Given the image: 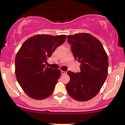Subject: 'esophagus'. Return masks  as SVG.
<instances>
[{
	"instance_id": "esophagus-1",
	"label": "esophagus",
	"mask_w": 125,
	"mask_h": 125,
	"mask_svg": "<svg viewBox=\"0 0 125 125\" xmlns=\"http://www.w3.org/2000/svg\"><path fill=\"white\" fill-rule=\"evenodd\" d=\"M61 74H66V71H61Z\"/></svg>"
}]
</instances>
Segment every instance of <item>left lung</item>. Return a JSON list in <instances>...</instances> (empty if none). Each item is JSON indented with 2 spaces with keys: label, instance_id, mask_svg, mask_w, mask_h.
<instances>
[{
  "label": "left lung",
  "instance_id": "1",
  "mask_svg": "<svg viewBox=\"0 0 125 125\" xmlns=\"http://www.w3.org/2000/svg\"><path fill=\"white\" fill-rule=\"evenodd\" d=\"M75 60L80 63V73L68 71V94L75 100L85 102L99 93L108 75V57L102 43L89 33L67 37Z\"/></svg>",
  "mask_w": 125,
  "mask_h": 125
}]
</instances>
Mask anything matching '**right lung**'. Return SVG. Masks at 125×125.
I'll return each instance as SVG.
<instances>
[{
  "mask_svg": "<svg viewBox=\"0 0 125 125\" xmlns=\"http://www.w3.org/2000/svg\"><path fill=\"white\" fill-rule=\"evenodd\" d=\"M66 38V35H36L27 39L17 52L15 59L16 78L23 91L32 99L42 100L53 93L61 71L46 68L45 63Z\"/></svg>",
  "mask_w": 125,
  "mask_h": 125,
  "instance_id": "right-lung-1",
  "label": "right lung"
}]
</instances>
